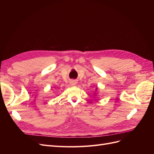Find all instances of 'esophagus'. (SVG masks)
I'll use <instances>...</instances> for the list:
<instances>
[{"mask_svg": "<svg viewBox=\"0 0 154 154\" xmlns=\"http://www.w3.org/2000/svg\"><path fill=\"white\" fill-rule=\"evenodd\" d=\"M71 83L72 85H74L76 83V80H72V81H71Z\"/></svg>", "mask_w": 154, "mask_h": 154, "instance_id": "esophagus-1", "label": "esophagus"}]
</instances>
